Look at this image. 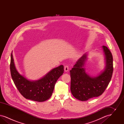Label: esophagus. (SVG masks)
<instances>
[{
	"instance_id": "esophagus-1",
	"label": "esophagus",
	"mask_w": 124,
	"mask_h": 124,
	"mask_svg": "<svg viewBox=\"0 0 124 124\" xmlns=\"http://www.w3.org/2000/svg\"><path fill=\"white\" fill-rule=\"evenodd\" d=\"M64 70L65 71H67L69 70V67L67 65H65L64 67Z\"/></svg>"
}]
</instances>
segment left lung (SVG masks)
Here are the masks:
<instances>
[{"instance_id":"left-lung-1","label":"left lung","mask_w":124,"mask_h":124,"mask_svg":"<svg viewBox=\"0 0 124 124\" xmlns=\"http://www.w3.org/2000/svg\"><path fill=\"white\" fill-rule=\"evenodd\" d=\"M102 48L106 66L99 76L91 77L85 72L83 67L86 59V54L77 60L70 71L71 93L78 100L86 101L102 94L111 81L113 70L112 54L106 46H103Z\"/></svg>"}]
</instances>
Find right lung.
<instances>
[{"label": "right lung", "mask_w": 124, "mask_h": 124, "mask_svg": "<svg viewBox=\"0 0 124 124\" xmlns=\"http://www.w3.org/2000/svg\"><path fill=\"white\" fill-rule=\"evenodd\" d=\"M10 71L12 80L18 91L26 99L38 102L48 100L53 94L57 80L64 73V66L61 65L50 71L41 79L31 81L20 75L15 68L12 53Z\"/></svg>", "instance_id": "1"}]
</instances>
